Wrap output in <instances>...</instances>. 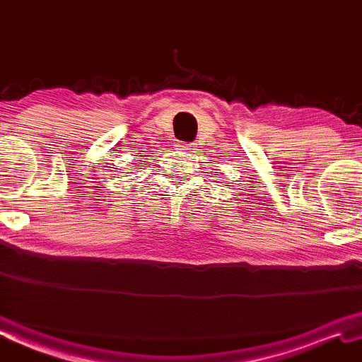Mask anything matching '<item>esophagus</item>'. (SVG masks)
Segmentation results:
<instances>
[{
    "instance_id": "34e87169",
    "label": "esophagus",
    "mask_w": 362,
    "mask_h": 362,
    "mask_svg": "<svg viewBox=\"0 0 362 362\" xmlns=\"http://www.w3.org/2000/svg\"><path fill=\"white\" fill-rule=\"evenodd\" d=\"M180 148H184V150H189V152H194V145H192V144H182L180 145Z\"/></svg>"
}]
</instances>
